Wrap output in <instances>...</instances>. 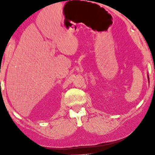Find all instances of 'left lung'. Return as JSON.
I'll list each match as a JSON object with an SVG mask.
<instances>
[{"instance_id": "1", "label": "left lung", "mask_w": 155, "mask_h": 155, "mask_svg": "<svg viewBox=\"0 0 155 155\" xmlns=\"http://www.w3.org/2000/svg\"><path fill=\"white\" fill-rule=\"evenodd\" d=\"M148 80H149V77L148 76Z\"/></svg>"}]
</instances>
